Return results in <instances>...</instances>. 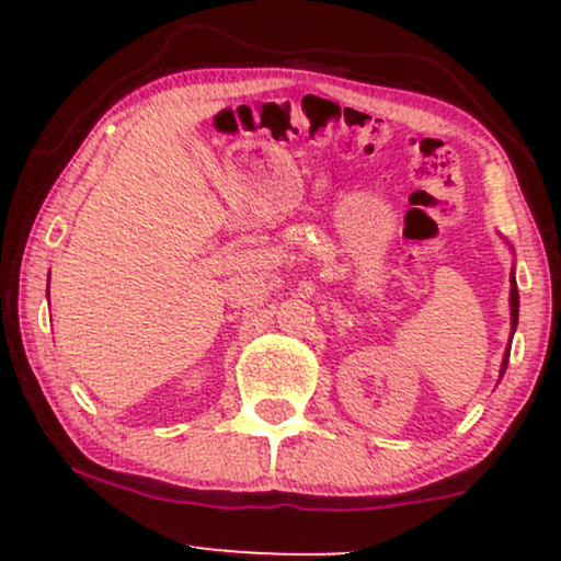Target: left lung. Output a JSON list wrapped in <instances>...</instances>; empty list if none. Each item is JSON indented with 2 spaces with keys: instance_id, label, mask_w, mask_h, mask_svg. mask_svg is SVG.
I'll return each mask as SVG.
<instances>
[{
  "instance_id": "8db88e82",
  "label": "left lung",
  "mask_w": 561,
  "mask_h": 561,
  "mask_svg": "<svg viewBox=\"0 0 561 561\" xmlns=\"http://www.w3.org/2000/svg\"><path fill=\"white\" fill-rule=\"evenodd\" d=\"M517 317H519V293H517V285H514V276H512V330L517 327ZM506 358L508 353L504 356V366H501V375H504L506 369Z\"/></svg>"
}]
</instances>
